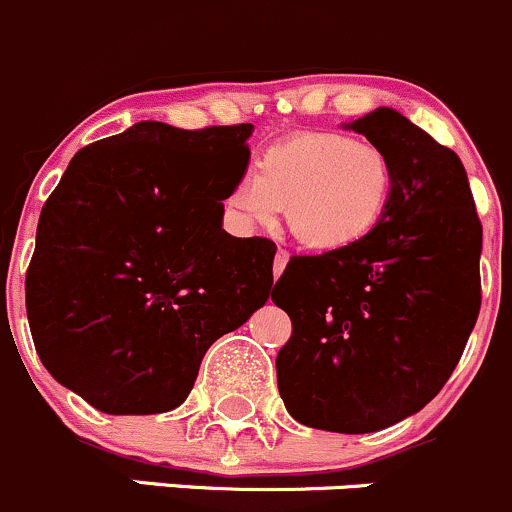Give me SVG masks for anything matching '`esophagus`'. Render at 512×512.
I'll list each match as a JSON object with an SVG mask.
<instances>
[{"instance_id":"obj_1","label":"esophagus","mask_w":512,"mask_h":512,"mask_svg":"<svg viewBox=\"0 0 512 512\" xmlns=\"http://www.w3.org/2000/svg\"><path fill=\"white\" fill-rule=\"evenodd\" d=\"M286 263H288V251L278 249L276 256H273V276H276V278L281 276L283 268H286Z\"/></svg>"}]
</instances>
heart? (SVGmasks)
<instances>
[{
  "label": "heart",
  "mask_w": 512,
  "mask_h": 512,
  "mask_svg": "<svg viewBox=\"0 0 512 512\" xmlns=\"http://www.w3.org/2000/svg\"><path fill=\"white\" fill-rule=\"evenodd\" d=\"M397 192V170L374 142L345 133H298L266 147L256 175H241L224 204L239 229L276 224L286 207L293 239L340 254L377 231Z\"/></svg>",
  "instance_id": "obj_1"
}]
</instances>
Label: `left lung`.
Masks as SVG:
<instances>
[{"label":"left lung","mask_w":512,"mask_h":512,"mask_svg":"<svg viewBox=\"0 0 512 512\" xmlns=\"http://www.w3.org/2000/svg\"><path fill=\"white\" fill-rule=\"evenodd\" d=\"M350 128L392 157V207L362 244L291 258L271 298L293 323L276 357L293 419L370 434L424 409L456 370L481 310L483 226L456 152L392 108Z\"/></svg>","instance_id":"8db88e82"}]
</instances>
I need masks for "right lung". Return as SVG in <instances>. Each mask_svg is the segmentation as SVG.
Segmentation results:
<instances>
[{
	"label": "right lung",
	"mask_w": 512,
	"mask_h": 512,
	"mask_svg": "<svg viewBox=\"0 0 512 512\" xmlns=\"http://www.w3.org/2000/svg\"><path fill=\"white\" fill-rule=\"evenodd\" d=\"M254 125H133L76 152L46 199L26 271L44 367L105 414H160L204 352L268 300L273 244L221 229Z\"/></svg>",
	"instance_id": "add662e5"
}]
</instances>
